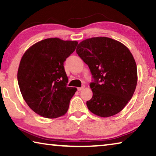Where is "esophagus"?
I'll return each instance as SVG.
<instances>
[{"label":"esophagus","mask_w":156,"mask_h":156,"mask_svg":"<svg viewBox=\"0 0 156 156\" xmlns=\"http://www.w3.org/2000/svg\"><path fill=\"white\" fill-rule=\"evenodd\" d=\"M84 88V87H78L77 89H78V91H80L82 90H83Z\"/></svg>","instance_id":"34e87169"}]
</instances>
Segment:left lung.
<instances>
[{"label":"left lung","mask_w":156,"mask_h":156,"mask_svg":"<svg viewBox=\"0 0 156 156\" xmlns=\"http://www.w3.org/2000/svg\"><path fill=\"white\" fill-rule=\"evenodd\" d=\"M76 53L88 65L93 91L87 101L91 112L100 117L119 113L131 99L138 81L137 66L131 53L120 42L96 37L78 44Z\"/></svg>","instance_id":"8db88e82"}]
</instances>
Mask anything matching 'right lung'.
<instances>
[{
	"mask_svg": "<svg viewBox=\"0 0 156 156\" xmlns=\"http://www.w3.org/2000/svg\"><path fill=\"white\" fill-rule=\"evenodd\" d=\"M77 41L47 38L29 48L21 58L18 83L23 98L34 112L47 118L65 114L77 89L67 87L64 62Z\"/></svg>",
	"mask_w": 156,
	"mask_h": 156,
	"instance_id": "1",
	"label": "right lung"
}]
</instances>
